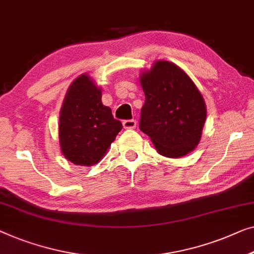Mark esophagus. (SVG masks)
Listing matches in <instances>:
<instances>
[{
  "instance_id": "34e87169",
  "label": "esophagus",
  "mask_w": 254,
  "mask_h": 254,
  "mask_svg": "<svg viewBox=\"0 0 254 254\" xmlns=\"http://www.w3.org/2000/svg\"><path fill=\"white\" fill-rule=\"evenodd\" d=\"M124 128L125 129H134L136 127V121L134 119H130V120H124Z\"/></svg>"
}]
</instances>
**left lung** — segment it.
I'll list each match as a JSON object with an SVG mask.
<instances>
[{
    "mask_svg": "<svg viewBox=\"0 0 254 254\" xmlns=\"http://www.w3.org/2000/svg\"><path fill=\"white\" fill-rule=\"evenodd\" d=\"M145 95L139 129L161 156L179 158L198 145L206 120L200 91L178 65L157 61L139 76Z\"/></svg>",
    "mask_w": 254,
    "mask_h": 254,
    "instance_id": "1",
    "label": "left lung"
}]
</instances>
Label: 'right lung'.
<instances>
[{"instance_id": "add662e5", "label": "right lung", "mask_w": 254, "mask_h": 254, "mask_svg": "<svg viewBox=\"0 0 254 254\" xmlns=\"http://www.w3.org/2000/svg\"><path fill=\"white\" fill-rule=\"evenodd\" d=\"M123 125L103 105L102 90L89 75L78 76L67 89L60 116L62 153L74 165L97 164Z\"/></svg>"}]
</instances>
